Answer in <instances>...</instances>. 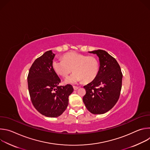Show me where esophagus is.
Segmentation results:
<instances>
[{
    "instance_id": "esophagus-1",
    "label": "esophagus",
    "mask_w": 150,
    "mask_h": 150,
    "mask_svg": "<svg viewBox=\"0 0 150 150\" xmlns=\"http://www.w3.org/2000/svg\"><path fill=\"white\" fill-rule=\"evenodd\" d=\"M73 88H74V89L75 90H76L78 89V87L77 86H73Z\"/></svg>"
}]
</instances>
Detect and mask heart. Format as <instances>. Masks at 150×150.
I'll list each match as a JSON object with an SVG mask.
<instances>
[{
    "instance_id": "1",
    "label": "heart",
    "mask_w": 150,
    "mask_h": 150,
    "mask_svg": "<svg viewBox=\"0 0 150 150\" xmlns=\"http://www.w3.org/2000/svg\"><path fill=\"white\" fill-rule=\"evenodd\" d=\"M52 68L59 75L67 77L72 71L74 72L65 80V83L75 84L82 80L85 82L92 81L99 71V62L96 57L87 56L76 52L65 54L63 59H54Z\"/></svg>"
}]
</instances>
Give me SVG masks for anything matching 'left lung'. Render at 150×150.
Wrapping results in <instances>:
<instances>
[{"label": "left lung", "instance_id": "1", "mask_svg": "<svg viewBox=\"0 0 150 150\" xmlns=\"http://www.w3.org/2000/svg\"><path fill=\"white\" fill-rule=\"evenodd\" d=\"M89 52L99 57L100 68L95 79L83 87L86 94L82 100L91 113L103 114L112 109L118 101L123 75L116 60L108 52L103 50Z\"/></svg>", "mask_w": 150, "mask_h": 150}]
</instances>
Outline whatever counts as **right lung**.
<instances>
[{"label":"right lung","instance_id":"1","mask_svg":"<svg viewBox=\"0 0 150 150\" xmlns=\"http://www.w3.org/2000/svg\"><path fill=\"white\" fill-rule=\"evenodd\" d=\"M54 56L49 50L36 59L27 77L29 94L34 107L41 115L50 117H58L65 112L69 96L74 91L70 84L59 85L61 80L52 68Z\"/></svg>","mask_w":150,"mask_h":150}]
</instances>
